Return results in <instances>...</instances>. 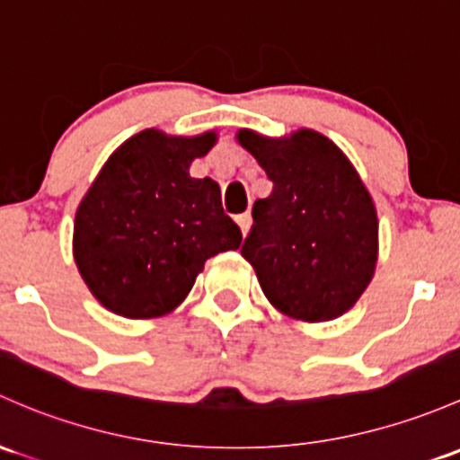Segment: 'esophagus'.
I'll use <instances>...</instances> for the list:
<instances>
[{
	"instance_id": "1",
	"label": "esophagus",
	"mask_w": 460,
	"mask_h": 460,
	"mask_svg": "<svg viewBox=\"0 0 460 460\" xmlns=\"http://www.w3.org/2000/svg\"><path fill=\"white\" fill-rule=\"evenodd\" d=\"M235 222H238V226L243 229V234L246 235V231H249V226H251V216L249 214L235 216Z\"/></svg>"
}]
</instances>
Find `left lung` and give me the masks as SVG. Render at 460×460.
<instances>
[{
	"mask_svg": "<svg viewBox=\"0 0 460 460\" xmlns=\"http://www.w3.org/2000/svg\"><path fill=\"white\" fill-rule=\"evenodd\" d=\"M273 191L253 205L243 258L279 313L302 322L344 315L370 284L379 222L346 154L315 129L269 138L240 129Z\"/></svg>",
	"mask_w": 460,
	"mask_h": 460,
	"instance_id": "left-lung-1",
	"label": "left lung"
}]
</instances>
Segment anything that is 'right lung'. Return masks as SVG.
<instances>
[{
  "mask_svg": "<svg viewBox=\"0 0 460 460\" xmlns=\"http://www.w3.org/2000/svg\"><path fill=\"white\" fill-rule=\"evenodd\" d=\"M216 132L167 137L143 129L108 158L75 217V262L108 311L161 317L191 291L209 258L235 251L240 226L222 211L220 187L190 165Z\"/></svg>",
  "mask_w": 460,
  "mask_h": 460,
  "instance_id": "obj_1",
  "label": "right lung"
}]
</instances>
